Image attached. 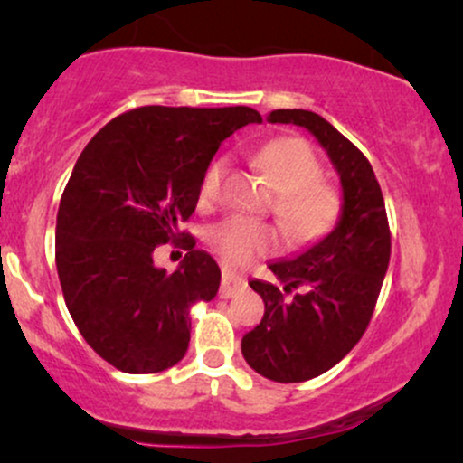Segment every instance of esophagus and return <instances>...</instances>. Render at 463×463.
I'll list each match as a JSON object with an SVG mask.
<instances>
[{"label": "esophagus", "instance_id": "esophagus-1", "mask_svg": "<svg viewBox=\"0 0 463 463\" xmlns=\"http://www.w3.org/2000/svg\"><path fill=\"white\" fill-rule=\"evenodd\" d=\"M246 289V279H241L239 274H232L224 269L222 272V287H220V298H235L239 291Z\"/></svg>", "mask_w": 463, "mask_h": 463}]
</instances>
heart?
<instances>
[{"label":"heart","instance_id":"b5f03b06","mask_svg":"<svg viewBox=\"0 0 463 463\" xmlns=\"http://www.w3.org/2000/svg\"><path fill=\"white\" fill-rule=\"evenodd\" d=\"M254 163L269 180L276 195L272 213L291 248L322 241L337 228L344 198L335 184L322 178L324 169L313 147L300 137H279L254 154ZM224 161L209 163L200 180V204H213L220 195ZM206 241L231 268H246L279 246L274 226L252 217L231 215L206 231Z\"/></svg>","mask_w":463,"mask_h":463}]
</instances>
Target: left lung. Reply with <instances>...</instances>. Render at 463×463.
<instances>
[{
    "instance_id": "obj_1",
    "label": "left lung",
    "mask_w": 463,
    "mask_h": 463,
    "mask_svg": "<svg viewBox=\"0 0 463 463\" xmlns=\"http://www.w3.org/2000/svg\"><path fill=\"white\" fill-rule=\"evenodd\" d=\"M269 121L309 130L344 189V213L331 235L291 261L269 265L283 287L250 280L265 313L243 335V357L265 379L300 383L331 370L364 337L390 263L392 235L379 180L354 143L311 110L280 109Z\"/></svg>"
}]
</instances>
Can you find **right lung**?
<instances>
[{
	"label": "right lung",
	"mask_w": 463,
	"mask_h": 463,
	"mask_svg": "<svg viewBox=\"0 0 463 463\" xmlns=\"http://www.w3.org/2000/svg\"><path fill=\"white\" fill-rule=\"evenodd\" d=\"M246 124H261L248 106H139L80 154L58 206L56 269L78 331L113 368L152 374L187 353L191 307L215 298L222 272L180 224L222 141ZM165 242L188 252L174 275L153 265Z\"/></svg>",
	"instance_id": "1"
}]
</instances>
